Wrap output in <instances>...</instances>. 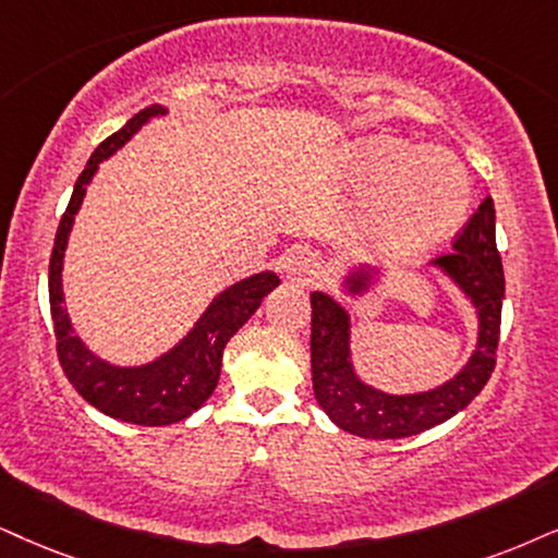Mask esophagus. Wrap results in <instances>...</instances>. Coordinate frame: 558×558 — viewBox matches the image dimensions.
<instances>
[{"label":"esophagus","mask_w":558,"mask_h":558,"mask_svg":"<svg viewBox=\"0 0 558 558\" xmlns=\"http://www.w3.org/2000/svg\"><path fill=\"white\" fill-rule=\"evenodd\" d=\"M283 272L293 280L316 278L319 275V257L312 250H306V246H293L283 257Z\"/></svg>","instance_id":"obj_1"}]
</instances>
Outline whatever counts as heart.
Here are the masks:
<instances>
[{
	"label": "heart",
	"instance_id": "b5f03b06",
	"mask_svg": "<svg viewBox=\"0 0 558 558\" xmlns=\"http://www.w3.org/2000/svg\"><path fill=\"white\" fill-rule=\"evenodd\" d=\"M348 182L357 195H371L365 229L386 257L435 250L456 234L471 203V178L456 154L393 136L355 141Z\"/></svg>",
	"mask_w": 558,
	"mask_h": 558
}]
</instances>
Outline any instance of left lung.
Segmentation results:
<instances>
[{
  "label": "left lung",
  "mask_w": 558,
  "mask_h": 558,
  "mask_svg": "<svg viewBox=\"0 0 558 558\" xmlns=\"http://www.w3.org/2000/svg\"><path fill=\"white\" fill-rule=\"evenodd\" d=\"M495 203L478 206L453 252L427 263L471 303L476 314V344L453 378L425 391L391 393L365 380L352 361L350 308L335 295L312 293V378L314 397L324 414L344 433L368 440H399L425 433L466 409L495 371L499 316L505 299V272L495 236ZM389 272L368 263L350 265L340 291L350 301H363L384 286Z\"/></svg>",
  "instance_id": "left-lung-1"
}]
</instances>
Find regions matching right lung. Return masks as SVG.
Masks as SVG:
<instances>
[{"label": "right lung", "mask_w": 558, "mask_h": 558, "mask_svg": "<svg viewBox=\"0 0 558 558\" xmlns=\"http://www.w3.org/2000/svg\"><path fill=\"white\" fill-rule=\"evenodd\" d=\"M161 116H169L167 105L144 108L121 131L112 133L92 151L89 161L84 165V172L76 180L66 214L61 216L51 265H48V299H51L56 348H59L63 373L72 380L74 389L92 407L100 409L102 414L144 427L174 425V422L190 417L206 404L218 386L227 342L257 312L265 295L280 286L278 272L272 270L236 280L234 286L223 288L221 293L214 295L206 312L197 316L193 327L172 348L161 352L154 361L138 365H118L105 361L76 335L66 299H63L61 280L63 255H66L74 218L80 214L89 182L95 180L102 161L110 159L118 149H123L146 123L157 121Z\"/></svg>", "instance_id": "right-lung-1"}]
</instances>
